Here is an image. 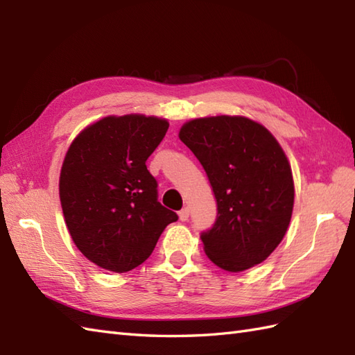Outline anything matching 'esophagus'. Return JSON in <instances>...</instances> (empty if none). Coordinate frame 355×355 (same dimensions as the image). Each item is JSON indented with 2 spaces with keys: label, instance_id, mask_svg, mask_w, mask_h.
<instances>
[{
  "label": "esophagus",
  "instance_id": "34e87169",
  "mask_svg": "<svg viewBox=\"0 0 355 355\" xmlns=\"http://www.w3.org/2000/svg\"><path fill=\"white\" fill-rule=\"evenodd\" d=\"M178 216H180V220H182V221L189 220V207H183L182 210H180Z\"/></svg>",
  "mask_w": 355,
  "mask_h": 355
}]
</instances>
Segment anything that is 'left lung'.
<instances>
[{
    "label": "left lung",
    "mask_w": 355,
    "mask_h": 355,
    "mask_svg": "<svg viewBox=\"0 0 355 355\" xmlns=\"http://www.w3.org/2000/svg\"><path fill=\"white\" fill-rule=\"evenodd\" d=\"M205 168L216 221L201 233L207 258L232 273L266 261L285 236L294 205L291 166L266 126L243 116L186 122L178 134Z\"/></svg>",
    "instance_id": "obj_1"
}]
</instances>
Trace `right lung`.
<instances>
[{"label": "right lung", "instance_id": "1", "mask_svg": "<svg viewBox=\"0 0 355 355\" xmlns=\"http://www.w3.org/2000/svg\"><path fill=\"white\" fill-rule=\"evenodd\" d=\"M169 123L143 114L108 116L87 126L67 150L59 198L73 243L87 259L125 273L145 262L175 212L157 200L146 168Z\"/></svg>", "mask_w": 355, "mask_h": 355}]
</instances>
